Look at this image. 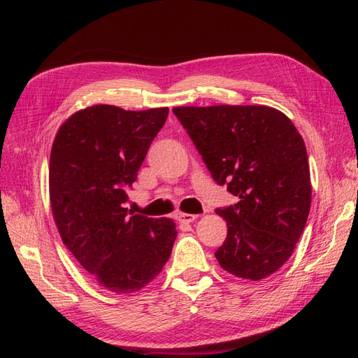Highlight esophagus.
<instances>
[{
  "label": "esophagus",
  "instance_id": "obj_1",
  "mask_svg": "<svg viewBox=\"0 0 358 358\" xmlns=\"http://www.w3.org/2000/svg\"><path fill=\"white\" fill-rule=\"evenodd\" d=\"M178 218H180L181 223H192V222H195L196 218H199V215H195V214H180Z\"/></svg>",
  "mask_w": 358,
  "mask_h": 358
}]
</instances>
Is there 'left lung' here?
<instances>
[{
	"label": "left lung",
	"instance_id": "left-lung-1",
	"mask_svg": "<svg viewBox=\"0 0 358 358\" xmlns=\"http://www.w3.org/2000/svg\"><path fill=\"white\" fill-rule=\"evenodd\" d=\"M212 178L238 199L215 212L227 223L217 249L232 275L262 280L292 255L310 209L305 141L283 112L268 106L173 108Z\"/></svg>",
	"mask_w": 358,
	"mask_h": 358
}]
</instances>
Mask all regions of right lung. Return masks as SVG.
Here are the masks:
<instances>
[{"instance_id": "obj_1", "label": "right lung", "mask_w": 358, "mask_h": 358, "mask_svg": "<svg viewBox=\"0 0 358 358\" xmlns=\"http://www.w3.org/2000/svg\"><path fill=\"white\" fill-rule=\"evenodd\" d=\"M169 109L98 104L59 127L49 166L53 218L66 248L98 285L140 291L169 260L177 229L169 218L132 215L127 189Z\"/></svg>"}]
</instances>
